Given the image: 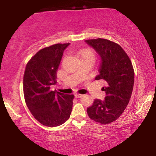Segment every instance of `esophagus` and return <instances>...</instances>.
Returning <instances> with one entry per match:
<instances>
[{"instance_id":"34e87169","label":"esophagus","mask_w":156,"mask_h":156,"mask_svg":"<svg viewBox=\"0 0 156 156\" xmlns=\"http://www.w3.org/2000/svg\"><path fill=\"white\" fill-rule=\"evenodd\" d=\"M74 96H75L76 98H81L82 96H83V94H76Z\"/></svg>"}]
</instances>
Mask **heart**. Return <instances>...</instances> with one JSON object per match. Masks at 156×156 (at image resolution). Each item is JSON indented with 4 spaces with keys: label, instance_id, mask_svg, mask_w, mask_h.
I'll list each match as a JSON object with an SVG mask.
<instances>
[{
    "label": "heart",
    "instance_id": "heart-1",
    "mask_svg": "<svg viewBox=\"0 0 156 156\" xmlns=\"http://www.w3.org/2000/svg\"><path fill=\"white\" fill-rule=\"evenodd\" d=\"M80 58H89L94 60H95V54L94 51L91 49H86L82 51L80 54Z\"/></svg>",
    "mask_w": 156,
    "mask_h": 156
}]
</instances>
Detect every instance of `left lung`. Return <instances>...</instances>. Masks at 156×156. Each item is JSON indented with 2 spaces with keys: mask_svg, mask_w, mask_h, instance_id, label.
<instances>
[{
  "mask_svg": "<svg viewBox=\"0 0 156 156\" xmlns=\"http://www.w3.org/2000/svg\"><path fill=\"white\" fill-rule=\"evenodd\" d=\"M99 54L101 62L95 80L106 81L104 100L96 99L87 108L89 117L102 125L117 120L129 104L133 88L134 70L130 58L119 44L104 38L85 41Z\"/></svg>",
  "mask_w": 156,
  "mask_h": 156,
  "instance_id": "left-lung-1",
  "label": "left lung"
}]
</instances>
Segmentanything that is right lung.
<instances>
[{
    "instance_id": "obj_1",
    "label": "right lung",
    "mask_w": 156,
    "mask_h": 156,
    "mask_svg": "<svg viewBox=\"0 0 156 156\" xmlns=\"http://www.w3.org/2000/svg\"><path fill=\"white\" fill-rule=\"evenodd\" d=\"M69 44H55L41 49L25 67L23 92L26 105L34 117L47 126L62 125L72 110L73 95L50 89L57 83L58 68Z\"/></svg>"
}]
</instances>
